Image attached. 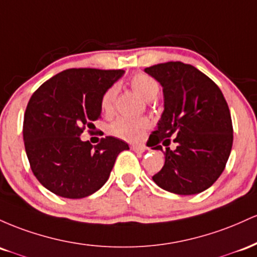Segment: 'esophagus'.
<instances>
[{
  "label": "esophagus",
  "instance_id": "34e87169",
  "mask_svg": "<svg viewBox=\"0 0 257 257\" xmlns=\"http://www.w3.org/2000/svg\"><path fill=\"white\" fill-rule=\"evenodd\" d=\"M131 149L136 153H143V152H146L147 147L143 146V144H132Z\"/></svg>",
  "mask_w": 257,
  "mask_h": 257
}]
</instances>
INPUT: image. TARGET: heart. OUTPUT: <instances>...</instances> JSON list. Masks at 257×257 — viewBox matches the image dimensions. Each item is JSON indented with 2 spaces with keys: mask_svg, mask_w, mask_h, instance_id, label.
<instances>
[{
  "mask_svg": "<svg viewBox=\"0 0 257 257\" xmlns=\"http://www.w3.org/2000/svg\"><path fill=\"white\" fill-rule=\"evenodd\" d=\"M131 87L143 99L153 100L159 93L160 87L157 80L147 74H136L131 79ZM116 86H111L104 92L100 99V106L103 111L110 114L114 109L115 97H116ZM149 127V121L144 117H117L110 125V132L114 136L127 141L140 140L143 132Z\"/></svg>",
  "mask_w": 257,
  "mask_h": 257,
  "instance_id": "heart-1",
  "label": "heart"
}]
</instances>
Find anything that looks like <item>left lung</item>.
<instances>
[{"label": "left lung", "mask_w": 257, "mask_h": 257, "mask_svg": "<svg viewBox=\"0 0 257 257\" xmlns=\"http://www.w3.org/2000/svg\"><path fill=\"white\" fill-rule=\"evenodd\" d=\"M163 87L164 111L148 142L165 164L153 181L170 193L204 192L220 177L233 144L229 108L218 86L193 65L167 62L144 69ZM176 148L169 149V138Z\"/></svg>", "instance_id": "1"}]
</instances>
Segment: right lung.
I'll use <instances>...</instances> for the list:
<instances>
[{
  "mask_svg": "<svg viewBox=\"0 0 257 257\" xmlns=\"http://www.w3.org/2000/svg\"><path fill=\"white\" fill-rule=\"evenodd\" d=\"M123 73L68 69L31 96L23 125L25 152L35 177L50 192L69 199L93 194L108 181L117 155L130 149L111 136L97 146L80 138L85 127H94L102 96Z\"/></svg>",
  "mask_w": 257,
  "mask_h": 257,
  "instance_id": "1",
  "label": "right lung"
}]
</instances>
